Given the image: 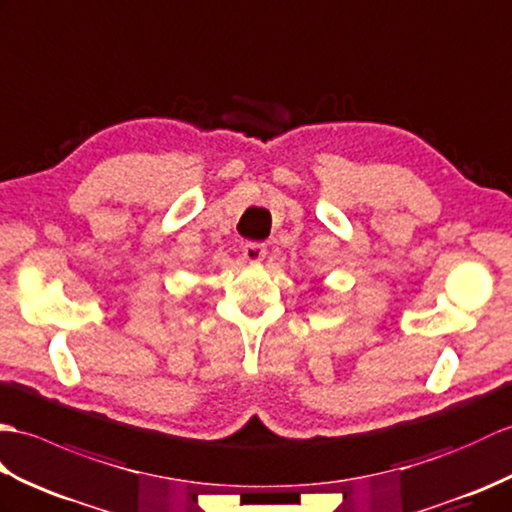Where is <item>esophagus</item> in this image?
I'll return each instance as SVG.
<instances>
[{"mask_svg": "<svg viewBox=\"0 0 512 512\" xmlns=\"http://www.w3.org/2000/svg\"><path fill=\"white\" fill-rule=\"evenodd\" d=\"M265 254H267V249L263 243L249 241L243 245V258L247 260V263H260V260L265 258Z\"/></svg>", "mask_w": 512, "mask_h": 512, "instance_id": "esophagus-1", "label": "esophagus"}]
</instances>
